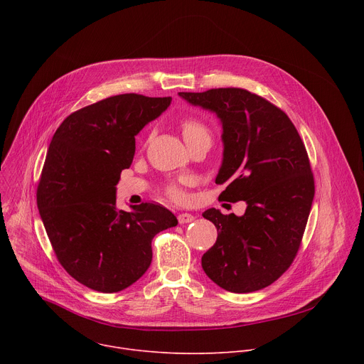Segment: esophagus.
<instances>
[{"mask_svg": "<svg viewBox=\"0 0 364 364\" xmlns=\"http://www.w3.org/2000/svg\"><path fill=\"white\" fill-rule=\"evenodd\" d=\"M177 219H178V223H180V225H184V223L193 222V220H194V216L190 215V213H180V215L177 216Z\"/></svg>", "mask_w": 364, "mask_h": 364, "instance_id": "34e87169", "label": "esophagus"}]
</instances>
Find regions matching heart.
Segmentation results:
<instances>
[{
    "instance_id": "heart-1",
    "label": "heart",
    "mask_w": 364,
    "mask_h": 364,
    "mask_svg": "<svg viewBox=\"0 0 364 364\" xmlns=\"http://www.w3.org/2000/svg\"><path fill=\"white\" fill-rule=\"evenodd\" d=\"M181 127V132H183V136L186 139V142H191L197 138H207L210 139V131L209 128H207L200 119L197 118H184L180 124ZM163 191L164 194L171 198V200H176V201H180V200H184V193L181 190V187L177 184V183H168L163 187Z\"/></svg>"
}]
</instances>
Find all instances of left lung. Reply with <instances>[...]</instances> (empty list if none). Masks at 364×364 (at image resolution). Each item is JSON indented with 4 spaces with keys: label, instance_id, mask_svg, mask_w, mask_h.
Returning <instances> with one entry per match:
<instances>
[{
    "label": "left lung",
    "instance_id": "1",
    "mask_svg": "<svg viewBox=\"0 0 364 364\" xmlns=\"http://www.w3.org/2000/svg\"><path fill=\"white\" fill-rule=\"evenodd\" d=\"M222 122L223 161L216 184L220 197L246 201L243 216L209 209L203 218L218 229L201 267L220 288L259 291L294 262L314 198V177L305 145L284 111L240 87L178 92Z\"/></svg>",
    "mask_w": 364,
    "mask_h": 364
}]
</instances>
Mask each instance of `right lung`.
<instances>
[{
  "label": "right lung",
  "mask_w": 364,
  "mask_h": 364,
  "mask_svg": "<svg viewBox=\"0 0 364 364\" xmlns=\"http://www.w3.org/2000/svg\"><path fill=\"white\" fill-rule=\"evenodd\" d=\"M171 97L111 96L70 114L58 128L37 187V207L60 265L97 292H119L152 261L154 236L177 226L164 205L117 207V184L135 154V135Z\"/></svg>",
  "instance_id": "right-lung-1"
}]
</instances>
